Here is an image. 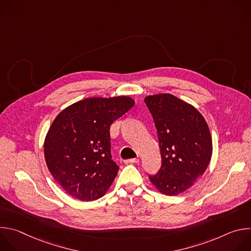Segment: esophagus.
<instances>
[{"label":"esophagus","mask_w":251,"mask_h":251,"mask_svg":"<svg viewBox=\"0 0 251 251\" xmlns=\"http://www.w3.org/2000/svg\"><path fill=\"white\" fill-rule=\"evenodd\" d=\"M139 159H129V160H126L125 161V164H136V163H139Z\"/></svg>","instance_id":"34e87169"}]
</instances>
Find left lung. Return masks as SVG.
<instances>
[{"instance_id": "8db88e82", "label": "left lung", "mask_w": 251, "mask_h": 251, "mask_svg": "<svg viewBox=\"0 0 251 251\" xmlns=\"http://www.w3.org/2000/svg\"><path fill=\"white\" fill-rule=\"evenodd\" d=\"M159 138L162 167L152 185L163 195H180L203 175L212 155L207 123L192 104L170 93L145 97Z\"/></svg>"}]
</instances>
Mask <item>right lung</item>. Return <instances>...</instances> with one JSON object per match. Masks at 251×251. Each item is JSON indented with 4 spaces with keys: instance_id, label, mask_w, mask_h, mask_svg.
Returning <instances> with one entry per match:
<instances>
[{
    "instance_id": "right-lung-1",
    "label": "right lung",
    "mask_w": 251,
    "mask_h": 251,
    "mask_svg": "<svg viewBox=\"0 0 251 251\" xmlns=\"http://www.w3.org/2000/svg\"><path fill=\"white\" fill-rule=\"evenodd\" d=\"M134 105L125 95L90 97L67 106L54 118L45 138V159L68 195L90 201L109 190L119 170L111 159L110 126Z\"/></svg>"
}]
</instances>
